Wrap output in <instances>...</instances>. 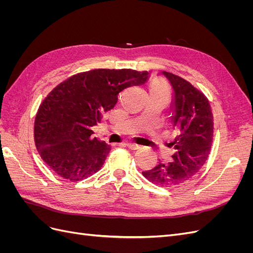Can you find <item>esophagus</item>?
<instances>
[{"mask_svg": "<svg viewBox=\"0 0 253 253\" xmlns=\"http://www.w3.org/2000/svg\"><path fill=\"white\" fill-rule=\"evenodd\" d=\"M126 145H127V148L132 149V150H137V149H139V148H140V145H139V144L134 143V142H127V143H126Z\"/></svg>", "mask_w": 253, "mask_h": 253, "instance_id": "34e87169", "label": "esophagus"}]
</instances>
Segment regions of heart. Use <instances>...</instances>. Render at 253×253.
I'll list each match as a JSON object with an SVG mask.
<instances>
[{
    "label": "heart",
    "mask_w": 253,
    "mask_h": 253,
    "mask_svg": "<svg viewBox=\"0 0 253 253\" xmlns=\"http://www.w3.org/2000/svg\"><path fill=\"white\" fill-rule=\"evenodd\" d=\"M152 90H157V91H163V93H167L166 87L163 85V83L159 81H155L152 85Z\"/></svg>",
    "instance_id": "heart-1"
}]
</instances>
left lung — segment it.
Returning <instances> with one entry per match:
<instances>
[{
  "label": "left lung",
  "instance_id": "obj_1",
  "mask_svg": "<svg viewBox=\"0 0 253 253\" xmlns=\"http://www.w3.org/2000/svg\"><path fill=\"white\" fill-rule=\"evenodd\" d=\"M173 89L175 153L169 163H159L142 175L154 185L176 187L190 180L202 169L211 152L213 114L207 97L187 80L162 72Z\"/></svg>",
  "mask_w": 253,
  "mask_h": 253
}]
</instances>
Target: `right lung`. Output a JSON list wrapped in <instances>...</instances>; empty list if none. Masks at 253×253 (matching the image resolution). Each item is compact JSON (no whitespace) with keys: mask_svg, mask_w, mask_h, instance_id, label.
Segmentation results:
<instances>
[{"mask_svg":"<svg viewBox=\"0 0 253 253\" xmlns=\"http://www.w3.org/2000/svg\"><path fill=\"white\" fill-rule=\"evenodd\" d=\"M148 78L147 71L99 68L58 84L40 104L35 119V142L43 162L71 181L98 172L111 147L91 136V128L114 108L122 89Z\"/></svg>","mask_w":253,"mask_h":253,"instance_id":"add662e5","label":"right lung"}]
</instances>
